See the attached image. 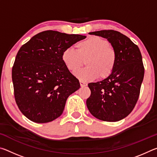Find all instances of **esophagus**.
<instances>
[{
  "label": "esophagus",
  "instance_id": "34e87169",
  "mask_svg": "<svg viewBox=\"0 0 157 157\" xmlns=\"http://www.w3.org/2000/svg\"><path fill=\"white\" fill-rule=\"evenodd\" d=\"M79 84H80V86H81L82 87L86 86V85H87V84L86 83V82H82V81H79Z\"/></svg>",
  "mask_w": 157,
  "mask_h": 157
}]
</instances>
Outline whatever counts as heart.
Returning a JSON list of instances; mask_svg holds the SVG:
<instances>
[{"label":"heart","instance_id":"1","mask_svg":"<svg viewBox=\"0 0 157 157\" xmlns=\"http://www.w3.org/2000/svg\"><path fill=\"white\" fill-rule=\"evenodd\" d=\"M76 49H65L62 59L72 73L80 68L85 61L87 67L75 73L80 81H93L99 76L100 79H106L113 73L116 64V52L107 40L98 36H89L77 44Z\"/></svg>","mask_w":157,"mask_h":157}]
</instances>
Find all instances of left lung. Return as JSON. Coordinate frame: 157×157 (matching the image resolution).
<instances>
[{
  "instance_id": "8db88e82",
  "label": "left lung",
  "mask_w": 157,
  "mask_h": 157,
  "mask_svg": "<svg viewBox=\"0 0 157 157\" xmlns=\"http://www.w3.org/2000/svg\"><path fill=\"white\" fill-rule=\"evenodd\" d=\"M89 34L107 39L116 50L117 59L109 78L88 84L91 95L86 100L87 108L99 120L121 121L132 112L139 99L145 72L141 53L137 45L118 31Z\"/></svg>"
}]
</instances>
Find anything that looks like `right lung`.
<instances>
[{
  "instance_id": "add662e5",
  "label": "right lung",
  "mask_w": 157,
  "mask_h": 157,
  "mask_svg": "<svg viewBox=\"0 0 157 157\" xmlns=\"http://www.w3.org/2000/svg\"><path fill=\"white\" fill-rule=\"evenodd\" d=\"M86 37L46 30L21 47L12 78L16 102L29 120L46 123L62 115L68 97L80 87L63 63L62 52Z\"/></svg>"
}]
</instances>
